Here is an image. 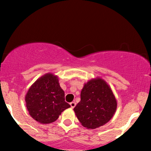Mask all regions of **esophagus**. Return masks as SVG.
Wrapping results in <instances>:
<instances>
[{
  "mask_svg": "<svg viewBox=\"0 0 151 151\" xmlns=\"http://www.w3.org/2000/svg\"><path fill=\"white\" fill-rule=\"evenodd\" d=\"M70 106H71V108H74V107H75V106H76V103L74 101H72V102H71L70 103Z\"/></svg>",
  "mask_w": 151,
  "mask_h": 151,
  "instance_id": "1",
  "label": "esophagus"
}]
</instances>
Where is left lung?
I'll return each instance as SVG.
<instances>
[{"label":"left lung","mask_w":151,"mask_h":151,"mask_svg":"<svg viewBox=\"0 0 151 151\" xmlns=\"http://www.w3.org/2000/svg\"><path fill=\"white\" fill-rule=\"evenodd\" d=\"M81 101L74 111L84 127L94 129L104 126L114 116L117 101L111 88L100 77L85 83L81 91Z\"/></svg>","instance_id":"left-lung-1"}]
</instances>
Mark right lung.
Wrapping results in <instances>:
<instances>
[{"instance_id": "add662e5", "label": "right lung", "mask_w": 151, "mask_h": 151, "mask_svg": "<svg viewBox=\"0 0 151 151\" xmlns=\"http://www.w3.org/2000/svg\"><path fill=\"white\" fill-rule=\"evenodd\" d=\"M26 107L32 119L42 124H51L70 105L65 101V92L59 78L47 73L36 80L25 95Z\"/></svg>"}]
</instances>
